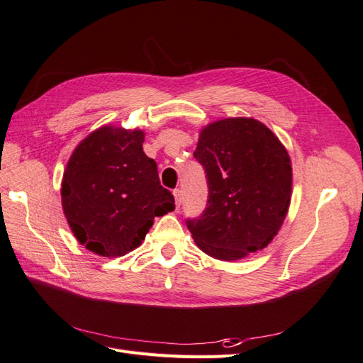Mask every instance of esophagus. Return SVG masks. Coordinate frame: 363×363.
I'll return each instance as SVG.
<instances>
[{"mask_svg":"<svg viewBox=\"0 0 363 363\" xmlns=\"http://www.w3.org/2000/svg\"><path fill=\"white\" fill-rule=\"evenodd\" d=\"M172 194H174V199H175V206H177V208H179L180 204H182V191L175 189Z\"/></svg>","mask_w":363,"mask_h":363,"instance_id":"esophagus-1","label":"esophagus"}]
</instances>
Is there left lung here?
<instances>
[{
  "mask_svg": "<svg viewBox=\"0 0 363 363\" xmlns=\"http://www.w3.org/2000/svg\"><path fill=\"white\" fill-rule=\"evenodd\" d=\"M194 157L208 184L206 211L188 221L196 247L224 262L267 248L292 196V163L281 140L255 118H223L200 130Z\"/></svg>",
  "mask_w": 363,
  "mask_h": 363,
  "instance_id": "obj_1",
  "label": "left lung"
}]
</instances>
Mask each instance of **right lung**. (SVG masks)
Masks as SVG:
<instances>
[{"label":"right lung","instance_id":"add662e5","mask_svg":"<svg viewBox=\"0 0 363 363\" xmlns=\"http://www.w3.org/2000/svg\"><path fill=\"white\" fill-rule=\"evenodd\" d=\"M145 131L106 124L79 142L62 179V207L79 244L103 257L138 248L156 216L174 211L156 162L142 144Z\"/></svg>","mask_w":363,"mask_h":363}]
</instances>
